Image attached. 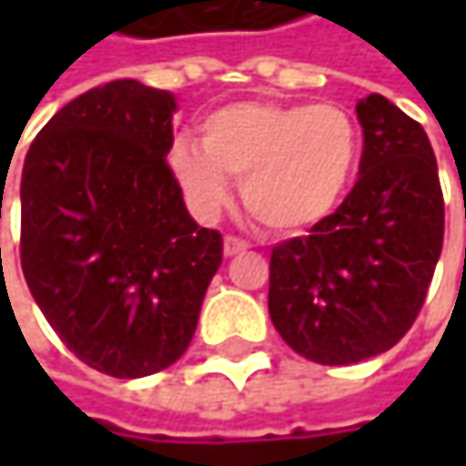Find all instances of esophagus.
Masks as SVG:
<instances>
[{
  "instance_id": "1",
  "label": "esophagus",
  "mask_w": 466,
  "mask_h": 466,
  "mask_svg": "<svg viewBox=\"0 0 466 466\" xmlns=\"http://www.w3.org/2000/svg\"><path fill=\"white\" fill-rule=\"evenodd\" d=\"M242 253H248V242H245V239H239V237H227V239H224V256H227V258L242 256Z\"/></svg>"
}]
</instances>
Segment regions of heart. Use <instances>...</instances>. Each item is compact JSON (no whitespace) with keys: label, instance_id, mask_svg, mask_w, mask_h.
<instances>
[{"label":"heart","instance_id":"obj_1","mask_svg":"<svg viewBox=\"0 0 466 466\" xmlns=\"http://www.w3.org/2000/svg\"><path fill=\"white\" fill-rule=\"evenodd\" d=\"M361 158L356 118L331 102H234L199 127V147L177 140L169 172L188 208L210 221L239 183L245 210L269 232L308 234L345 202Z\"/></svg>","mask_w":466,"mask_h":466}]
</instances>
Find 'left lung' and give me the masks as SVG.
Here are the masks:
<instances>
[{"instance_id": "left-lung-1", "label": "left lung", "mask_w": 466, "mask_h": 466, "mask_svg": "<svg viewBox=\"0 0 466 466\" xmlns=\"http://www.w3.org/2000/svg\"><path fill=\"white\" fill-rule=\"evenodd\" d=\"M359 180L308 237L272 248L269 319L316 364L342 367L397 345L431 283L445 208L423 127L380 94L359 99Z\"/></svg>"}]
</instances>
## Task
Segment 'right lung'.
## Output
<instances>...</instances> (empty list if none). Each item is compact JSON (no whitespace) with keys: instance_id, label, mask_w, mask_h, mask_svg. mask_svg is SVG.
<instances>
[{"instance_id":"add662e5","label":"right lung","mask_w":466,"mask_h":466,"mask_svg":"<svg viewBox=\"0 0 466 466\" xmlns=\"http://www.w3.org/2000/svg\"><path fill=\"white\" fill-rule=\"evenodd\" d=\"M169 91L137 80L64 105L21 175V267L61 342L113 378L175 364L221 267L224 239L186 210L167 153Z\"/></svg>"}]
</instances>
